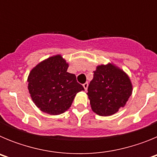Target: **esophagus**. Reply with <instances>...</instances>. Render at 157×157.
<instances>
[{
	"label": "esophagus",
	"instance_id": "1",
	"mask_svg": "<svg viewBox=\"0 0 157 157\" xmlns=\"http://www.w3.org/2000/svg\"><path fill=\"white\" fill-rule=\"evenodd\" d=\"M88 82H85L84 84H83V87H84V89H85V90L86 91L87 90V89H88Z\"/></svg>",
	"mask_w": 157,
	"mask_h": 157
}]
</instances>
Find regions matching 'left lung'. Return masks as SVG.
<instances>
[{"mask_svg": "<svg viewBox=\"0 0 157 157\" xmlns=\"http://www.w3.org/2000/svg\"><path fill=\"white\" fill-rule=\"evenodd\" d=\"M88 86V98L96 114L109 116L125 106L133 91L128 75L112 63L97 66Z\"/></svg>", "mask_w": 157, "mask_h": 157, "instance_id": "1", "label": "left lung"}]
</instances>
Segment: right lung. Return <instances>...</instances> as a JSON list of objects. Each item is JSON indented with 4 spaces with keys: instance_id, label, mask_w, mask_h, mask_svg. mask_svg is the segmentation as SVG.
Instances as JSON below:
<instances>
[{
    "instance_id": "right-lung-1",
    "label": "right lung",
    "mask_w": 157,
    "mask_h": 157,
    "mask_svg": "<svg viewBox=\"0 0 157 157\" xmlns=\"http://www.w3.org/2000/svg\"><path fill=\"white\" fill-rule=\"evenodd\" d=\"M67 68L68 63L58 54L40 62L30 71L29 93L41 112L52 116L62 114L71 106L76 94L84 90Z\"/></svg>"
}]
</instances>
